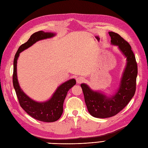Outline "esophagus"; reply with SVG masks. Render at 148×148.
I'll list each match as a JSON object with an SVG mask.
<instances>
[{"mask_svg":"<svg viewBox=\"0 0 148 148\" xmlns=\"http://www.w3.org/2000/svg\"><path fill=\"white\" fill-rule=\"evenodd\" d=\"M84 81V79L83 77H78L77 78V82L78 83H82Z\"/></svg>","mask_w":148,"mask_h":148,"instance_id":"obj_1","label":"esophagus"}]
</instances>
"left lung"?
<instances>
[{
  "label": "left lung",
  "mask_w": 148,
  "mask_h": 148,
  "mask_svg": "<svg viewBox=\"0 0 148 148\" xmlns=\"http://www.w3.org/2000/svg\"><path fill=\"white\" fill-rule=\"evenodd\" d=\"M109 33L112 44L118 46L127 59L118 92L112 97H107L102 93L92 91L86 84H81L89 114L95 117L102 119L112 117L126 107L135 95L138 74L135 56L130 44L119 34L112 31Z\"/></svg>",
  "instance_id": "1"
}]
</instances>
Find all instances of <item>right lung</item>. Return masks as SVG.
<instances>
[{
    "label": "right lung",
    "instance_id": "right-lung-1",
    "mask_svg": "<svg viewBox=\"0 0 148 148\" xmlns=\"http://www.w3.org/2000/svg\"><path fill=\"white\" fill-rule=\"evenodd\" d=\"M52 33L39 31L33 33L27 42L21 44L13 60V85L20 106L31 117L44 122H53L59 120L63 113V104L69 90L76 84L75 79H71L61 84L57 89L50 100L45 102H37L26 96L20 88L16 75V63L20 53L39 40L51 38Z\"/></svg>",
    "mask_w": 148,
    "mask_h": 148
}]
</instances>
